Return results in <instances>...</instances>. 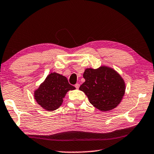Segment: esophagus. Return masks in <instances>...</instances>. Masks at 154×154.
Here are the masks:
<instances>
[{
  "label": "esophagus",
  "instance_id": "1",
  "mask_svg": "<svg viewBox=\"0 0 154 154\" xmlns=\"http://www.w3.org/2000/svg\"><path fill=\"white\" fill-rule=\"evenodd\" d=\"M79 86H80V85L79 84V83H76V84L75 85V87L77 88V89H78V88H79Z\"/></svg>",
  "mask_w": 154,
  "mask_h": 154
}]
</instances>
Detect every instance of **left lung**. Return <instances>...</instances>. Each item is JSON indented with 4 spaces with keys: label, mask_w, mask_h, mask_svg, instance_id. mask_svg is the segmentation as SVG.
<instances>
[{
    "label": "left lung",
    "mask_w": 154,
    "mask_h": 154,
    "mask_svg": "<svg viewBox=\"0 0 154 154\" xmlns=\"http://www.w3.org/2000/svg\"><path fill=\"white\" fill-rule=\"evenodd\" d=\"M83 77L85 82L79 87L90 103L100 111L114 109L121 102L125 92V83L118 72L110 68L87 69Z\"/></svg>",
    "instance_id": "left-lung-1"
}]
</instances>
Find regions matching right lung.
I'll return each instance as SVG.
<instances>
[{
	"instance_id": "obj_1",
	"label": "right lung",
	"mask_w": 154,
	"mask_h": 154,
	"mask_svg": "<svg viewBox=\"0 0 154 154\" xmlns=\"http://www.w3.org/2000/svg\"><path fill=\"white\" fill-rule=\"evenodd\" d=\"M75 88L69 84L66 77L56 72L49 74L35 92L36 102L47 111H54L60 107L63 98L69 90Z\"/></svg>"
}]
</instances>
